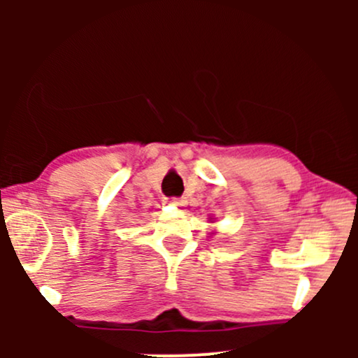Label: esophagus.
<instances>
[{
	"instance_id": "esophagus-1",
	"label": "esophagus",
	"mask_w": 358,
	"mask_h": 358,
	"mask_svg": "<svg viewBox=\"0 0 358 358\" xmlns=\"http://www.w3.org/2000/svg\"><path fill=\"white\" fill-rule=\"evenodd\" d=\"M171 203L176 205V207H187V200L185 199H171Z\"/></svg>"
}]
</instances>
